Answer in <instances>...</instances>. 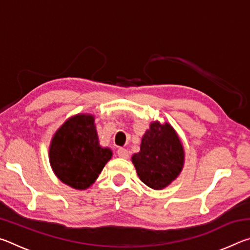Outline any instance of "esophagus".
<instances>
[{
    "instance_id": "1",
    "label": "esophagus",
    "mask_w": 250,
    "mask_h": 250,
    "mask_svg": "<svg viewBox=\"0 0 250 250\" xmlns=\"http://www.w3.org/2000/svg\"><path fill=\"white\" fill-rule=\"evenodd\" d=\"M117 153H118V156L122 159H129L130 156V152L126 149H125V147H119L117 151Z\"/></svg>"
}]
</instances>
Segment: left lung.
I'll use <instances>...</instances> for the list:
<instances>
[{
	"label": "left lung",
	"mask_w": 250,
	"mask_h": 250,
	"mask_svg": "<svg viewBox=\"0 0 250 250\" xmlns=\"http://www.w3.org/2000/svg\"><path fill=\"white\" fill-rule=\"evenodd\" d=\"M184 150L172 126L151 124L143 135L140 152L132 163L140 180L153 189H161L175 180L183 167Z\"/></svg>",
	"instance_id": "left-lung-1"
}]
</instances>
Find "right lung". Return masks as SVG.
<instances>
[{
  "label": "right lung",
  "mask_w": 250,
  "mask_h": 250,
  "mask_svg": "<svg viewBox=\"0 0 250 250\" xmlns=\"http://www.w3.org/2000/svg\"><path fill=\"white\" fill-rule=\"evenodd\" d=\"M94 121L89 115L70 118L50 143L49 161L55 174L74 188H89L111 159V150L99 146Z\"/></svg>",
  "instance_id": "obj_1"
}]
</instances>
